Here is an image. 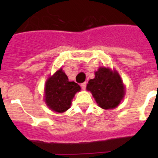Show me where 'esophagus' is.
I'll use <instances>...</instances> for the list:
<instances>
[{
	"instance_id": "34e87169",
	"label": "esophagus",
	"mask_w": 158,
	"mask_h": 158,
	"mask_svg": "<svg viewBox=\"0 0 158 158\" xmlns=\"http://www.w3.org/2000/svg\"><path fill=\"white\" fill-rule=\"evenodd\" d=\"M86 82H84V83H81V89H83V90H85V89H86Z\"/></svg>"
}]
</instances>
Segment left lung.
<instances>
[{"label":"left lung","instance_id":"left-lung-1","mask_svg":"<svg viewBox=\"0 0 158 158\" xmlns=\"http://www.w3.org/2000/svg\"><path fill=\"white\" fill-rule=\"evenodd\" d=\"M96 103L104 109H112L119 104L124 96V86L116 71L100 67L95 73V78L87 85Z\"/></svg>","mask_w":158,"mask_h":158}]
</instances>
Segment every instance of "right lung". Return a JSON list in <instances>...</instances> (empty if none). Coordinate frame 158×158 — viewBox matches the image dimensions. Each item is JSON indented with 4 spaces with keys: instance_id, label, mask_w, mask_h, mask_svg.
<instances>
[{
    "instance_id": "add662e5",
    "label": "right lung",
    "mask_w": 158,
    "mask_h": 158,
    "mask_svg": "<svg viewBox=\"0 0 158 158\" xmlns=\"http://www.w3.org/2000/svg\"><path fill=\"white\" fill-rule=\"evenodd\" d=\"M81 90L79 85L69 81L62 69L49 78L45 86V101L51 110L64 112L69 108L75 93Z\"/></svg>"
}]
</instances>
